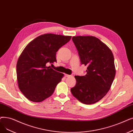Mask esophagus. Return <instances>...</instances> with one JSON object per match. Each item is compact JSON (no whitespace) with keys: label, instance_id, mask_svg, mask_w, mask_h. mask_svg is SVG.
<instances>
[{"label":"esophagus","instance_id":"34e87169","mask_svg":"<svg viewBox=\"0 0 133 133\" xmlns=\"http://www.w3.org/2000/svg\"><path fill=\"white\" fill-rule=\"evenodd\" d=\"M65 77H66V78H67V77H70L71 76H70V75H68V74H65Z\"/></svg>","mask_w":133,"mask_h":133}]
</instances>
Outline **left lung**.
I'll return each instance as SVG.
<instances>
[{"label":"left lung","instance_id":"8db88e82","mask_svg":"<svg viewBox=\"0 0 133 133\" xmlns=\"http://www.w3.org/2000/svg\"><path fill=\"white\" fill-rule=\"evenodd\" d=\"M82 64L87 66L84 76H74L77 83L71 89L73 96L85 104L100 101L109 91L116 74L111 50L92 36H73Z\"/></svg>","mask_w":133,"mask_h":133}]
</instances>
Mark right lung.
Masks as SVG:
<instances>
[{
	"mask_svg": "<svg viewBox=\"0 0 133 133\" xmlns=\"http://www.w3.org/2000/svg\"><path fill=\"white\" fill-rule=\"evenodd\" d=\"M71 37L43 34L33 39L23 50L17 62V78L18 88L27 99L41 102L52 95L64 74L47 64L56 61V53Z\"/></svg>",
	"mask_w": 133,
	"mask_h": 133,
	"instance_id": "obj_1",
	"label": "right lung"
}]
</instances>
